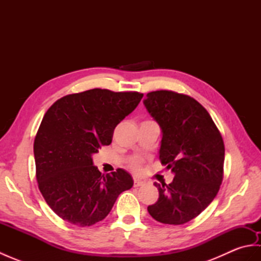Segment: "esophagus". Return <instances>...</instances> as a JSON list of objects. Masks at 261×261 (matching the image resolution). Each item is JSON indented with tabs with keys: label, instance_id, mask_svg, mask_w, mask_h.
Here are the masks:
<instances>
[{
	"label": "esophagus",
	"instance_id": "34e87169",
	"mask_svg": "<svg viewBox=\"0 0 261 261\" xmlns=\"http://www.w3.org/2000/svg\"><path fill=\"white\" fill-rule=\"evenodd\" d=\"M146 184V181H143V180H141V179H135V181H134V186L135 187H139V186H143Z\"/></svg>",
	"mask_w": 261,
	"mask_h": 261
}]
</instances>
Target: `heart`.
<instances>
[{
    "instance_id": "heart-1",
    "label": "heart",
    "mask_w": 261,
    "mask_h": 261,
    "mask_svg": "<svg viewBox=\"0 0 261 261\" xmlns=\"http://www.w3.org/2000/svg\"><path fill=\"white\" fill-rule=\"evenodd\" d=\"M131 167L134 168L135 170H139V168H140V163L138 162V160H134V162H132V164H131Z\"/></svg>"
}]
</instances>
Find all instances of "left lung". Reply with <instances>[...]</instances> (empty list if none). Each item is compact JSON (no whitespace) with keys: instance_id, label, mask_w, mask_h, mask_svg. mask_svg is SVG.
I'll return each instance as SVG.
<instances>
[{"instance_id":"1","label":"left lung","mask_w":261,"mask_h":261,"mask_svg":"<svg viewBox=\"0 0 261 261\" xmlns=\"http://www.w3.org/2000/svg\"><path fill=\"white\" fill-rule=\"evenodd\" d=\"M143 104L162 129L160 162L175 175L168 185L154 182L159 197L148 212L160 223H187L208 206L222 184V136L191 96L156 91L147 94Z\"/></svg>"}]
</instances>
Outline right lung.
Segmentation results:
<instances>
[{"instance_id":"obj_1","label":"right lung","mask_w":261,"mask_h":261,"mask_svg":"<svg viewBox=\"0 0 261 261\" xmlns=\"http://www.w3.org/2000/svg\"><path fill=\"white\" fill-rule=\"evenodd\" d=\"M142 96L94 88L66 95L49 108L33 153L39 190L59 218L79 226L95 224L107 218L120 194L134 186L124 169L102 175L92 156L112 142L115 126Z\"/></svg>"}]
</instances>
